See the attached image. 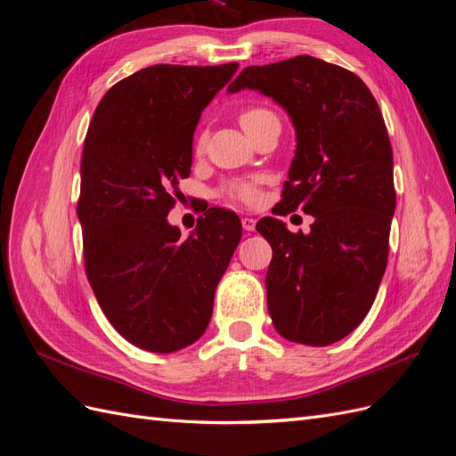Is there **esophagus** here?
<instances>
[{
  "label": "esophagus",
  "instance_id": "obj_1",
  "mask_svg": "<svg viewBox=\"0 0 456 456\" xmlns=\"http://www.w3.org/2000/svg\"><path fill=\"white\" fill-rule=\"evenodd\" d=\"M241 224H243V230L253 232V230H255V224H256V220L251 218V216H243V218H241Z\"/></svg>",
  "mask_w": 456,
  "mask_h": 456
}]
</instances>
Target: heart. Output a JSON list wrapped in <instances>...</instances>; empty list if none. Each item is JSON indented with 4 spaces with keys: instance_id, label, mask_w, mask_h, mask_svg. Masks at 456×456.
<instances>
[{
    "instance_id": "obj_1",
    "label": "heart",
    "mask_w": 456,
    "mask_h": 456,
    "mask_svg": "<svg viewBox=\"0 0 456 456\" xmlns=\"http://www.w3.org/2000/svg\"><path fill=\"white\" fill-rule=\"evenodd\" d=\"M268 116H272V114L268 112V110H265V108H249V110H245V112L240 116V121H241L243 127H249L251 123H255V121H258L262 118H268ZM198 146L201 148V141H200ZM228 194L241 200V201L251 203V201L256 200V188L253 184H249V183H236V184H232L228 188Z\"/></svg>"
}]
</instances>
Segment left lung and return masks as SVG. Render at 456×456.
<instances>
[{
  "instance_id": "8db88e82",
  "label": "left lung",
  "mask_w": 456,
  "mask_h": 456,
  "mask_svg": "<svg viewBox=\"0 0 456 456\" xmlns=\"http://www.w3.org/2000/svg\"><path fill=\"white\" fill-rule=\"evenodd\" d=\"M241 89L278 102L297 133L278 215L314 216L308 233L275 216L256 223L273 251L272 323L287 340L329 346L363 322L388 262L395 190L384 118L360 77L308 54L243 68L228 93Z\"/></svg>"
}]
</instances>
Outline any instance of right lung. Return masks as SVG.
Returning a JSON list of instances; mask_svg holds the SVG:
<instances>
[{"label":"right lung","mask_w":456,"mask_h":456,"mask_svg":"<svg viewBox=\"0 0 456 456\" xmlns=\"http://www.w3.org/2000/svg\"><path fill=\"white\" fill-rule=\"evenodd\" d=\"M236 70L148 66L118 81L91 119L77 201L86 272L108 322L146 352L183 350L205 333L241 240L240 216L223 207L186 240L167 220L203 108Z\"/></svg>","instance_id":"add662e5"}]
</instances>
